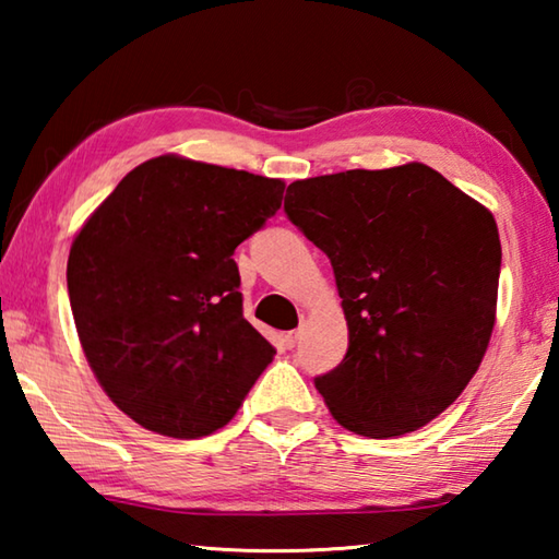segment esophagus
Wrapping results in <instances>:
<instances>
[{
  "label": "esophagus",
  "mask_w": 559,
  "mask_h": 559,
  "mask_svg": "<svg viewBox=\"0 0 559 559\" xmlns=\"http://www.w3.org/2000/svg\"><path fill=\"white\" fill-rule=\"evenodd\" d=\"M283 340H286L288 347H296L298 340H300V330H290V333H286V337H283Z\"/></svg>",
  "instance_id": "obj_1"
}]
</instances>
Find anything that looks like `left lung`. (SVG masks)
Wrapping results in <instances>:
<instances>
[{"label":"left lung","mask_w":559,"mask_h":559,"mask_svg":"<svg viewBox=\"0 0 559 559\" xmlns=\"http://www.w3.org/2000/svg\"><path fill=\"white\" fill-rule=\"evenodd\" d=\"M283 212L330 259L347 353L316 390L345 429L416 431L466 390L496 323L493 214L421 163L298 179Z\"/></svg>","instance_id":"obj_1"}]
</instances>
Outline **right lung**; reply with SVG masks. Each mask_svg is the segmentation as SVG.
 I'll use <instances>...</instances> for the list:
<instances>
[{"instance_id":"right-lung-1","label":"right lung","mask_w":559,"mask_h":559,"mask_svg":"<svg viewBox=\"0 0 559 559\" xmlns=\"http://www.w3.org/2000/svg\"><path fill=\"white\" fill-rule=\"evenodd\" d=\"M283 187L163 155L122 177L75 236L66 281L83 353L140 427L222 429L276 355L243 318L231 257L281 210Z\"/></svg>"}]
</instances>
